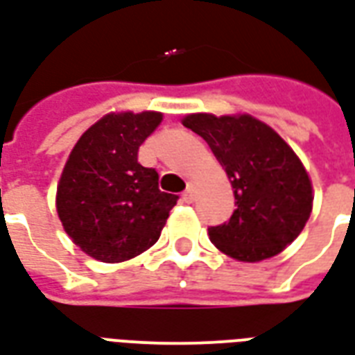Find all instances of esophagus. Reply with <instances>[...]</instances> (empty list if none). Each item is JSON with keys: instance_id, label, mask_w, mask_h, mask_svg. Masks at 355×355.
<instances>
[{"instance_id": "esophagus-1", "label": "esophagus", "mask_w": 355, "mask_h": 355, "mask_svg": "<svg viewBox=\"0 0 355 355\" xmlns=\"http://www.w3.org/2000/svg\"><path fill=\"white\" fill-rule=\"evenodd\" d=\"M182 199H184L186 203H191V201L196 199V186L191 184V182L188 184V188H186L184 193H182Z\"/></svg>"}]
</instances>
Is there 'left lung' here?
<instances>
[{
	"mask_svg": "<svg viewBox=\"0 0 355 355\" xmlns=\"http://www.w3.org/2000/svg\"><path fill=\"white\" fill-rule=\"evenodd\" d=\"M182 124L209 143L231 178L237 209L209 227L216 248L239 261H261L293 243L311 216L312 186L277 131L248 114H190Z\"/></svg>",
	"mask_w": 355,
	"mask_h": 355,
	"instance_id": "8db88e82",
	"label": "left lung"
}]
</instances>
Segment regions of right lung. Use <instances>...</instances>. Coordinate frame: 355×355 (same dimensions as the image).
<instances>
[{
    "label": "right lung",
    "mask_w": 355,
    "mask_h": 355,
    "mask_svg": "<svg viewBox=\"0 0 355 355\" xmlns=\"http://www.w3.org/2000/svg\"><path fill=\"white\" fill-rule=\"evenodd\" d=\"M159 112L107 114L78 139L58 184L56 207L78 248L105 263L125 261L159 239L178 196L157 188V173L137 162Z\"/></svg>",
    "instance_id": "obj_1"
}]
</instances>
